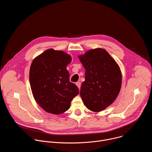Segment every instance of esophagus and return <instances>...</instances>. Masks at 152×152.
Segmentation results:
<instances>
[{"mask_svg": "<svg viewBox=\"0 0 152 152\" xmlns=\"http://www.w3.org/2000/svg\"><path fill=\"white\" fill-rule=\"evenodd\" d=\"M76 85H77V87H78V88H79V89H80V88L81 83H80V82H77L76 83Z\"/></svg>", "mask_w": 152, "mask_h": 152, "instance_id": "esophagus-1", "label": "esophagus"}]
</instances>
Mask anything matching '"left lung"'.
Masks as SVG:
<instances>
[{
    "label": "left lung",
    "mask_w": 152,
    "mask_h": 152,
    "mask_svg": "<svg viewBox=\"0 0 152 152\" xmlns=\"http://www.w3.org/2000/svg\"><path fill=\"white\" fill-rule=\"evenodd\" d=\"M85 70L80 94L91 111L105 110L117 99L120 91L122 75L117 62L104 49L96 48L78 56Z\"/></svg>",
    "instance_id": "8db88e82"
}]
</instances>
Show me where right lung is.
Masks as SVG:
<instances>
[{
  "label": "right lung",
  "instance_id": "add662e5",
  "mask_svg": "<svg viewBox=\"0 0 152 152\" xmlns=\"http://www.w3.org/2000/svg\"><path fill=\"white\" fill-rule=\"evenodd\" d=\"M72 56L62 50L49 49L36 56L29 70L31 91L38 105L46 112L59 115L67 111L79 94L69 80L67 66Z\"/></svg>",
  "mask_w": 152,
  "mask_h": 152
}]
</instances>
